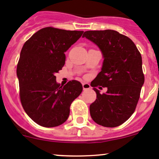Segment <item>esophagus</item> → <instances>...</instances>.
I'll return each instance as SVG.
<instances>
[{
    "instance_id": "1",
    "label": "esophagus",
    "mask_w": 159,
    "mask_h": 159,
    "mask_svg": "<svg viewBox=\"0 0 159 159\" xmlns=\"http://www.w3.org/2000/svg\"><path fill=\"white\" fill-rule=\"evenodd\" d=\"M82 86H83V89L84 90H87L90 89V85L87 83H83L82 84Z\"/></svg>"
}]
</instances>
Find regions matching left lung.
<instances>
[{
  "label": "left lung",
  "instance_id": "8db88e82",
  "mask_svg": "<svg viewBox=\"0 0 159 159\" xmlns=\"http://www.w3.org/2000/svg\"><path fill=\"white\" fill-rule=\"evenodd\" d=\"M82 37L96 44L104 58L101 72L91 82L96 99L90 106L95 123L116 127L134 113L144 83L142 57L132 40L113 30H88ZM107 87L100 93L95 87Z\"/></svg>",
  "mask_w": 159,
  "mask_h": 159
}]
</instances>
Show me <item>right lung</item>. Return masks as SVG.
Returning a JSON list of instances; mask_svg holds the SVG:
<instances>
[{
  "label": "right lung",
  "instance_id": "obj_1",
  "mask_svg": "<svg viewBox=\"0 0 159 159\" xmlns=\"http://www.w3.org/2000/svg\"><path fill=\"white\" fill-rule=\"evenodd\" d=\"M84 31L45 27L25 43L17 66L20 98L27 114L38 125L55 127L68 119L69 107L81 93L79 81L62 87L55 73L65 64L64 53Z\"/></svg>",
  "mask_w": 159,
  "mask_h": 159
}]
</instances>
